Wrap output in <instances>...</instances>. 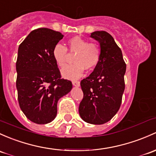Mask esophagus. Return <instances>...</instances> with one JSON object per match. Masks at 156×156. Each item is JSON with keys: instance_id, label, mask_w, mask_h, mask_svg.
I'll return each mask as SVG.
<instances>
[{"instance_id": "1", "label": "esophagus", "mask_w": 156, "mask_h": 156, "mask_svg": "<svg viewBox=\"0 0 156 156\" xmlns=\"http://www.w3.org/2000/svg\"><path fill=\"white\" fill-rule=\"evenodd\" d=\"M73 84L74 86L78 87L80 85V81H73Z\"/></svg>"}]
</instances>
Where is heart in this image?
Wrapping results in <instances>:
<instances>
[{"label": "heart", "instance_id": "heart-1", "mask_svg": "<svg viewBox=\"0 0 156 156\" xmlns=\"http://www.w3.org/2000/svg\"><path fill=\"white\" fill-rule=\"evenodd\" d=\"M69 54H75L73 64L68 65L62 69V75L69 79L80 78L87 70L93 69L99 63L101 57V48L95 42H88L87 39L75 36L67 41L66 48L61 44H57L52 50V56L59 67L66 65Z\"/></svg>", "mask_w": 156, "mask_h": 156}]
</instances>
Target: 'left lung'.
I'll return each instance as SVG.
<instances>
[{"label": "left lung", "instance_id": "1", "mask_svg": "<svg viewBox=\"0 0 156 156\" xmlns=\"http://www.w3.org/2000/svg\"><path fill=\"white\" fill-rule=\"evenodd\" d=\"M90 37L99 42L101 57L93 73L81 81L83 97L79 114L88 123L101 125L111 120L120 108L126 64L111 34L95 31Z\"/></svg>", "mask_w": 156, "mask_h": 156}]
</instances>
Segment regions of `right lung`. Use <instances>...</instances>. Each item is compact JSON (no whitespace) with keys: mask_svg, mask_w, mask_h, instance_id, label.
Masks as SVG:
<instances>
[{"mask_svg":"<svg viewBox=\"0 0 156 156\" xmlns=\"http://www.w3.org/2000/svg\"><path fill=\"white\" fill-rule=\"evenodd\" d=\"M63 35L51 29L38 28L20 44L16 61V88L21 110L37 124L51 122L57 116V101L73 88L61 78L52 56L55 45Z\"/></svg>","mask_w":156,"mask_h":156,"instance_id":"obj_1","label":"right lung"}]
</instances>
